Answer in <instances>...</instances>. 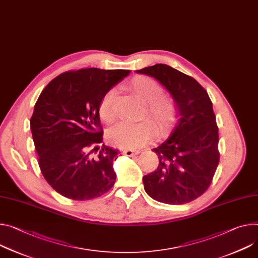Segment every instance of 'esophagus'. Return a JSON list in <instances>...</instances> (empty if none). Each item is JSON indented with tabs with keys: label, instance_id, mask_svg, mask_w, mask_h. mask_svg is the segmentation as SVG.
Segmentation results:
<instances>
[{
	"label": "esophagus",
	"instance_id": "esophagus-1",
	"mask_svg": "<svg viewBox=\"0 0 258 258\" xmlns=\"http://www.w3.org/2000/svg\"><path fill=\"white\" fill-rule=\"evenodd\" d=\"M124 155L126 156H134V155H137L140 153V150H133V149H126L124 150Z\"/></svg>",
	"mask_w": 258,
	"mask_h": 258
}]
</instances>
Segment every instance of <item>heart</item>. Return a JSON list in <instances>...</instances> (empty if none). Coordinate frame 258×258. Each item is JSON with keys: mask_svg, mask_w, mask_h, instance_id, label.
<instances>
[{"mask_svg": "<svg viewBox=\"0 0 258 258\" xmlns=\"http://www.w3.org/2000/svg\"><path fill=\"white\" fill-rule=\"evenodd\" d=\"M133 95L145 103V111L154 125L157 134L165 132L174 119L176 106L174 101L160 95L161 87L153 79L146 76H138L127 85ZM114 90L108 91L100 104V115L103 120L111 123L115 119ZM153 136V127L147 121L137 123L120 122L116 124L109 134L110 142L117 147L135 149L145 145Z\"/></svg>", "mask_w": 258, "mask_h": 258, "instance_id": "heart-1", "label": "heart"}]
</instances>
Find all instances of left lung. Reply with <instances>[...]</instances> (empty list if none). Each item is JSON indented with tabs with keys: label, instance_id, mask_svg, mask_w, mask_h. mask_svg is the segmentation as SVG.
<instances>
[{
	"label": "left lung",
	"instance_id": "1",
	"mask_svg": "<svg viewBox=\"0 0 258 258\" xmlns=\"http://www.w3.org/2000/svg\"><path fill=\"white\" fill-rule=\"evenodd\" d=\"M136 73L155 78L171 95L176 121L171 135L156 148V171L143 177L153 200L183 205L201 197L212 181L219 162L218 127L208 92L192 77L156 63Z\"/></svg>",
	"mask_w": 258,
	"mask_h": 258
}]
</instances>
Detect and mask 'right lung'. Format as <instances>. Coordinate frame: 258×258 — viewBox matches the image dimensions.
<instances>
[{
	"mask_svg": "<svg viewBox=\"0 0 258 258\" xmlns=\"http://www.w3.org/2000/svg\"><path fill=\"white\" fill-rule=\"evenodd\" d=\"M130 70L81 69L51 80L35 105L31 131L41 172L64 198H99L114 185L113 161L119 151L103 144L100 104ZM100 150L95 158L88 149Z\"/></svg>",
	"mask_w": 258,
	"mask_h": 258,
	"instance_id": "right-lung-1",
	"label": "right lung"
}]
</instances>
